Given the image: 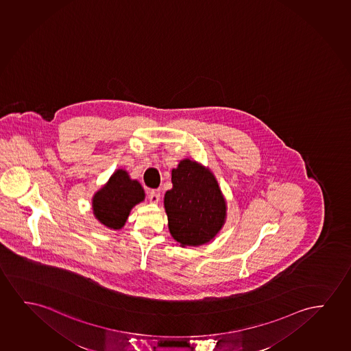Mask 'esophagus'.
<instances>
[{
  "label": "esophagus",
  "instance_id": "34e87169",
  "mask_svg": "<svg viewBox=\"0 0 351 351\" xmlns=\"http://www.w3.org/2000/svg\"><path fill=\"white\" fill-rule=\"evenodd\" d=\"M159 197H160V193L157 189H152L149 194V202L152 204H157L159 202Z\"/></svg>",
  "mask_w": 351,
  "mask_h": 351
}]
</instances>
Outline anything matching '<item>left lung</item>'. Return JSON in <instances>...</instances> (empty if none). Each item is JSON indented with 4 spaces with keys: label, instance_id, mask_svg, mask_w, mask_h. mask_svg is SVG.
I'll list each match as a JSON object with an SVG mask.
<instances>
[{
    "label": "left lung",
    "instance_id": "left-lung-1",
    "mask_svg": "<svg viewBox=\"0 0 351 351\" xmlns=\"http://www.w3.org/2000/svg\"><path fill=\"white\" fill-rule=\"evenodd\" d=\"M171 181L173 189L164 197L170 234L182 245L206 243L226 219V202L216 178L200 164L183 159L173 169Z\"/></svg>",
    "mask_w": 351,
    "mask_h": 351
}]
</instances>
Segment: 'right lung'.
Segmentation results:
<instances>
[{"mask_svg":"<svg viewBox=\"0 0 351 351\" xmlns=\"http://www.w3.org/2000/svg\"><path fill=\"white\" fill-rule=\"evenodd\" d=\"M144 189L130 180L125 170H117L93 197V213L101 224L117 230L125 226L132 207L143 202Z\"/></svg>","mask_w":351,"mask_h":351,"instance_id":"add662e5","label":"right lung"}]
</instances>
